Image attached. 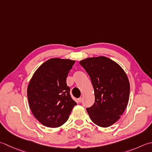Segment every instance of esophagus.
<instances>
[{"label":"esophagus","instance_id":"1","mask_svg":"<svg viewBox=\"0 0 152 152\" xmlns=\"http://www.w3.org/2000/svg\"><path fill=\"white\" fill-rule=\"evenodd\" d=\"M82 101V97H80V98H78V102L79 103H81Z\"/></svg>","mask_w":152,"mask_h":152}]
</instances>
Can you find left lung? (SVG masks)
<instances>
[{"label":"left lung","mask_w":152,"mask_h":152,"mask_svg":"<svg viewBox=\"0 0 152 152\" xmlns=\"http://www.w3.org/2000/svg\"><path fill=\"white\" fill-rule=\"evenodd\" d=\"M90 76L95 102L86 109L91 120L101 127H108L121 118L129 99L130 83L117 62L105 56L87 58L80 62Z\"/></svg>","instance_id":"8db88e82"}]
</instances>
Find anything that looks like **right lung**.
I'll return each mask as SVG.
<instances>
[{
	"mask_svg": "<svg viewBox=\"0 0 152 152\" xmlns=\"http://www.w3.org/2000/svg\"><path fill=\"white\" fill-rule=\"evenodd\" d=\"M74 62L70 59L50 58L37 68L29 83L27 92L29 107L44 126H61L77 105L66 84V77Z\"/></svg>",
	"mask_w": 152,
	"mask_h": 152,
	"instance_id": "right-lung-1",
	"label": "right lung"
}]
</instances>
